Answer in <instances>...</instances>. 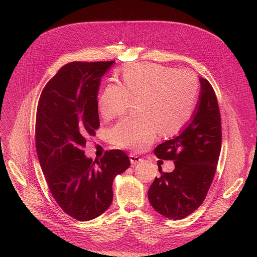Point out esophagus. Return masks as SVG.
I'll return each instance as SVG.
<instances>
[{"label":"esophagus","instance_id":"obj_1","mask_svg":"<svg viewBox=\"0 0 257 257\" xmlns=\"http://www.w3.org/2000/svg\"><path fill=\"white\" fill-rule=\"evenodd\" d=\"M130 160H131L132 164H138V163L143 161V158H141L140 156H137L135 154H131L130 155Z\"/></svg>","mask_w":257,"mask_h":257}]
</instances>
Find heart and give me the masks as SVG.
Instances as JSON below:
<instances>
[{
    "instance_id": "heart-1",
    "label": "heart",
    "mask_w": 257,
    "mask_h": 257,
    "mask_svg": "<svg viewBox=\"0 0 257 257\" xmlns=\"http://www.w3.org/2000/svg\"><path fill=\"white\" fill-rule=\"evenodd\" d=\"M120 85L108 84L98 100V110L110 119L123 113L138 100L139 116H126L109 131L115 147L141 150L156 138L179 132L195 110L199 84L189 70L155 63H132L119 74Z\"/></svg>"
}]
</instances>
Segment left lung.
<instances>
[{"mask_svg":"<svg viewBox=\"0 0 257 257\" xmlns=\"http://www.w3.org/2000/svg\"><path fill=\"white\" fill-rule=\"evenodd\" d=\"M199 101L178 136L154 149L163 160H173L175 169L162 172L148 190V200L156 212L171 220H182L204 202L213 182L221 146L218 100L212 85L200 78Z\"/></svg>","mask_w":257,"mask_h":257,"instance_id":"left-lung-1","label":"left lung"}]
</instances>
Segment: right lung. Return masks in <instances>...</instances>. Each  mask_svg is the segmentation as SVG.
<instances>
[{
	"instance_id": "obj_1",
	"label": "right lung",
	"mask_w": 257,
	"mask_h": 257,
	"mask_svg": "<svg viewBox=\"0 0 257 257\" xmlns=\"http://www.w3.org/2000/svg\"><path fill=\"white\" fill-rule=\"evenodd\" d=\"M113 63L64 65L45 85L37 105L36 147L46 183L59 207L81 221L108 210L114 177L131 165L119 149L106 151L95 161L83 150L100 126L98 91L101 77Z\"/></svg>"
}]
</instances>
